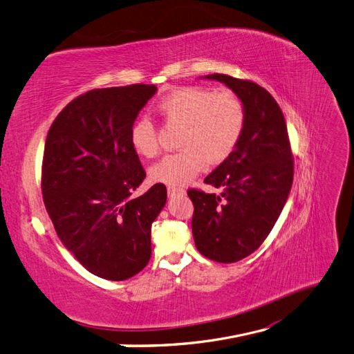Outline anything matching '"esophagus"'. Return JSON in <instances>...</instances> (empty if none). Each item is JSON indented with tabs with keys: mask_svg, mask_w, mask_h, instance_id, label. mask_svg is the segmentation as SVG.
Here are the masks:
<instances>
[{
	"mask_svg": "<svg viewBox=\"0 0 354 354\" xmlns=\"http://www.w3.org/2000/svg\"><path fill=\"white\" fill-rule=\"evenodd\" d=\"M167 194H169V197H174V196H176V194H185V192H184L183 188L169 187V188H167Z\"/></svg>",
	"mask_w": 354,
	"mask_h": 354,
	"instance_id": "1",
	"label": "esophagus"
}]
</instances>
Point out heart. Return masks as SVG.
<instances>
[{"label":"heart","mask_w":354,"mask_h":354,"mask_svg":"<svg viewBox=\"0 0 354 354\" xmlns=\"http://www.w3.org/2000/svg\"><path fill=\"white\" fill-rule=\"evenodd\" d=\"M166 124L179 125V152L167 153L149 169L153 183L174 188L187 185L205 162L218 165L236 147L245 124L242 102L229 91L185 86L171 91L157 104ZM130 142L134 152L151 158L158 152L157 130L149 120L133 125Z\"/></svg>","instance_id":"heart-1"}]
</instances>
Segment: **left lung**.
I'll use <instances>...</instances> for the list:
<instances>
[{
	"label": "left lung",
	"mask_w": 354,
	"mask_h": 354,
	"mask_svg": "<svg viewBox=\"0 0 354 354\" xmlns=\"http://www.w3.org/2000/svg\"><path fill=\"white\" fill-rule=\"evenodd\" d=\"M202 79L221 82L242 102L245 124L233 152L205 178L220 194L189 189L196 248L220 263L254 252L274 227L293 183L287 125L265 88L225 75Z\"/></svg>",
	"instance_id": "obj_1"
}]
</instances>
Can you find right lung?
Masks as SVG:
<instances>
[{
    "mask_svg": "<svg viewBox=\"0 0 354 354\" xmlns=\"http://www.w3.org/2000/svg\"><path fill=\"white\" fill-rule=\"evenodd\" d=\"M153 85L93 89L55 118L44 145L41 192L64 247L88 272L129 279L151 259V224L167 201L162 184L131 197L145 170L130 134Z\"/></svg>",
    "mask_w": 354,
    "mask_h": 354,
    "instance_id": "right-lung-1",
    "label": "right lung"
}]
</instances>
